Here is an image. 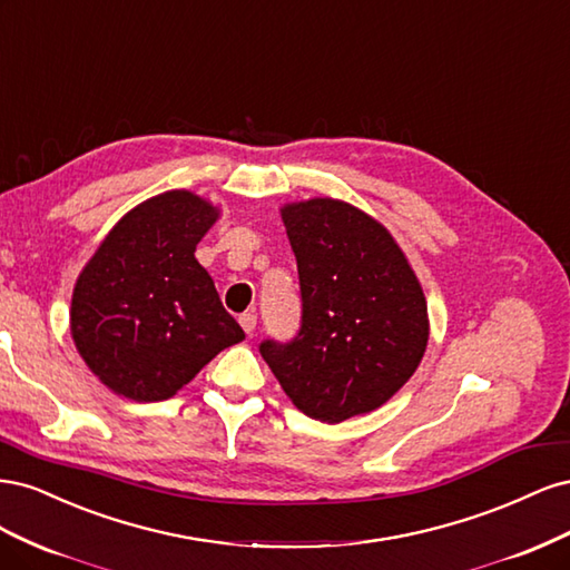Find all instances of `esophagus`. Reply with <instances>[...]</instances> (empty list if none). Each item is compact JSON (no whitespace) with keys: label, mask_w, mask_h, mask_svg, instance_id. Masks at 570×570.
I'll return each instance as SVG.
<instances>
[{"label":"esophagus","mask_w":570,"mask_h":570,"mask_svg":"<svg viewBox=\"0 0 570 570\" xmlns=\"http://www.w3.org/2000/svg\"><path fill=\"white\" fill-rule=\"evenodd\" d=\"M239 325H243V331L247 335H252L256 331V316H254V312H247V314L239 316Z\"/></svg>","instance_id":"1"}]
</instances>
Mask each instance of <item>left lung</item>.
<instances>
[{"label": "left lung", "mask_w": 570, "mask_h": 570, "mask_svg": "<svg viewBox=\"0 0 570 570\" xmlns=\"http://www.w3.org/2000/svg\"><path fill=\"white\" fill-rule=\"evenodd\" d=\"M297 258L302 325L264 340V361L306 416L342 423L383 406L419 368L428 304L416 273L381 223L316 197L281 209Z\"/></svg>", "instance_id": "obj_1"}]
</instances>
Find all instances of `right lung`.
<instances>
[{
	"instance_id": "obj_1",
	"label": "right lung",
	"mask_w": 570,
	"mask_h": 570,
	"mask_svg": "<svg viewBox=\"0 0 570 570\" xmlns=\"http://www.w3.org/2000/svg\"><path fill=\"white\" fill-rule=\"evenodd\" d=\"M216 218L214 204L170 189L120 218L78 275L71 335L116 394L168 400L220 350L245 340L195 258Z\"/></svg>"
}]
</instances>
